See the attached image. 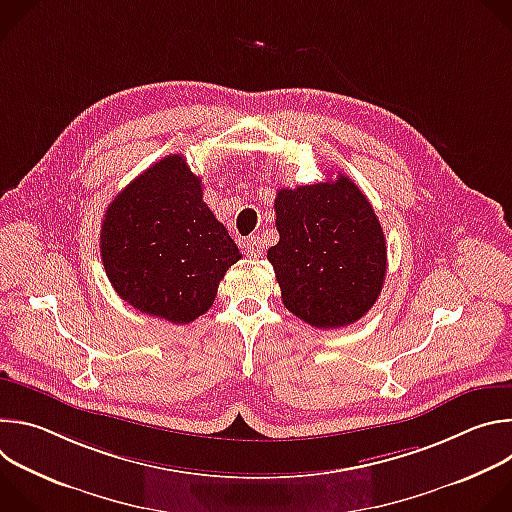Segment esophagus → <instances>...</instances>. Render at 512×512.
<instances>
[{
    "label": "esophagus",
    "mask_w": 512,
    "mask_h": 512,
    "mask_svg": "<svg viewBox=\"0 0 512 512\" xmlns=\"http://www.w3.org/2000/svg\"><path fill=\"white\" fill-rule=\"evenodd\" d=\"M263 249H265V243H263V239L261 237H257V235H253V237H249L247 239V243H245V251H247V257H261L263 255Z\"/></svg>",
    "instance_id": "obj_1"
}]
</instances>
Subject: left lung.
<instances>
[{
    "instance_id": "left-lung-1",
    "label": "left lung",
    "mask_w": 512,
    "mask_h": 512,
    "mask_svg": "<svg viewBox=\"0 0 512 512\" xmlns=\"http://www.w3.org/2000/svg\"><path fill=\"white\" fill-rule=\"evenodd\" d=\"M279 243L267 251L283 306L314 328L350 326L381 296L387 243L379 218L348 176L281 188Z\"/></svg>"
}]
</instances>
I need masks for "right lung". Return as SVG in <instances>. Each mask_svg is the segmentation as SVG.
Returning <instances> with one entry per match:
<instances>
[{"mask_svg": "<svg viewBox=\"0 0 512 512\" xmlns=\"http://www.w3.org/2000/svg\"><path fill=\"white\" fill-rule=\"evenodd\" d=\"M101 259L121 300L190 324L206 314L239 247L202 200V180L172 154L127 184L101 227Z\"/></svg>", "mask_w": 512, "mask_h": 512, "instance_id": "obj_1", "label": "right lung"}]
</instances>
